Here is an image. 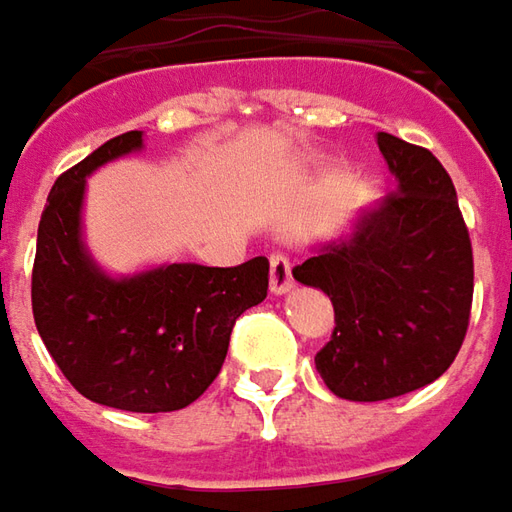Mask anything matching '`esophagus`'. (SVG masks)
Returning a JSON list of instances; mask_svg holds the SVG:
<instances>
[{
  "label": "esophagus",
  "mask_w": 512,
  "mask_h": 512,
  "mask_svg": "<svg viewBox=\"0 0 512 512\" xmlns=\"http://www.w3.org/2000/svg\"><path fill=\"white\" fill-rule=\"evenodd\" d=\"M269 285L274 294H285L294 288V274H291V260L285 255H271L269 260Z\"/></svg>",
  "instance_id": "esophagus-1"
}]
</instances>
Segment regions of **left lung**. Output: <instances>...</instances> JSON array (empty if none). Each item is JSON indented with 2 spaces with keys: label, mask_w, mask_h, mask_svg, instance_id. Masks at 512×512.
<instances>
[{
  "label": "left lung",
  "mask_w": 512,
  "mask_h": 512,
  "mask_svg": "<svg viewBox=\"0 0 512 512\" xmlns=\"http://www.w3.org/2000/svg\"><path fill=\"white\" fill-rule=\"evenodd\" d=\"M378 148L398 190L347 241L294 269L333 302L336 328L314 361L347 401H387L437 381L460 353L474 300V252L446 168L387 131Z\"/></svg>",
  "instance_id": "8db88e82"
}]
</instances>
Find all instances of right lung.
<instances>
[{"label":"right lung","mask_w":512,"mask_h":512,"mask_svg":"<svg viewBox=\"0 0 512 512\" xmlns=\"http://www.w3.org/2000/svg\"><path fill=\"white\" fill-rule=\"evenodd\" d=\"M142 148L125 131L61 173L38 221L33 319L66 381L125 412H176L221 373L235 319L266 300L269 260L170 263L114 280L81 241L86 176Z\"/></svg>","instance_id":"obj_1"}]
</instances>
